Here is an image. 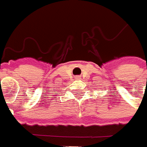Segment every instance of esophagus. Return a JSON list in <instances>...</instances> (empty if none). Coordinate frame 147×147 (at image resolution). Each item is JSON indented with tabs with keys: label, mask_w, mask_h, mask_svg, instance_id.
I'll return each instance as SVG.
<instances>
[{
	"label": "esophagus",
	"mask_w": 147,
	"mask_h": 147,
	"mask_svg": "<svg viewBox=\"0 0 147 147\" xmlns=\"http://www.w3.org/2000/svg\"><path fill=\"white\" fill-rule=\"evenodd\" d=\"M75 78H76V79H79V78H79V77H78V76H77V77H76Z\"/></svg>",
	"instance_id": "1"
}]
</instances>
